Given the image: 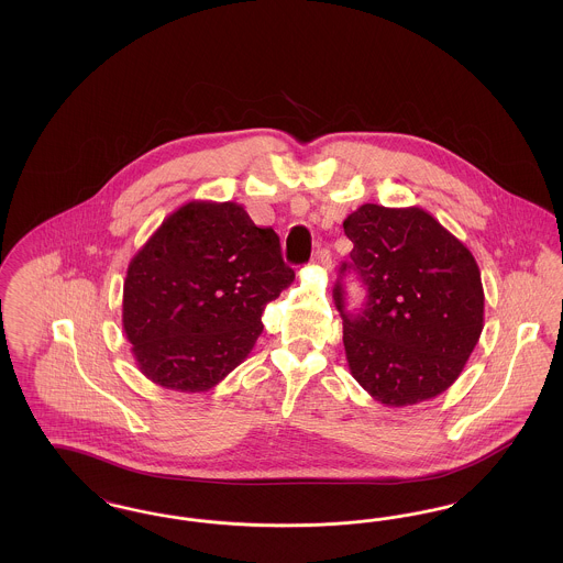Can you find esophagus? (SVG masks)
Listing matches in <instances>:
<instances>
[{
	"instance_id": "1",
	"label": "esophagus",
	"mask_w": 563,
	"mask_h": 563,
	"mask_svg": "<svg viewBox=\"0 0 563 563\" xmlns=\"http://www.w3.org/2000/svg\"><path fill=\"white\" fill-rule=\"evenodd\" d=\"M314 264L329 266V264H331V251H329V249H319V251L314 253Z\"/></svg>"
}]
</instances>
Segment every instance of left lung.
<instances>
[{
    "label": "left lung",
    "mask_w": 563,
    "mask_h": 563,
    "mask_svg": "<svg viewBox=\"0 0 563 563\" xmlns=\"http://www.w3.org/2000/svg\"><path fill=\"white\" fill-rule=\"evenodd\" d=\"M344 232L354 249L333 299L344 319L350 374L388 407L441 395L482 335L485 297L473 253L420 207L363 205ZM346 271L368 289L356 316L345 310Z\"/></svg>",
    "instance_id": "8db88e82"
}]
</instances>
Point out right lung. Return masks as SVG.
Segmentation results:
<instances>
[{
	"instance_id": "1",
	"label": "right lung",
	"mask_w": 563,
	"mask_h": 563,
	"mask_svg": "<svg viewBox=\"0 0 563 563\" xmlns=\"http://www.w3.org/2000/svg\"><path fill=\"white\" fill-rule=\"evenodd\" d=\"M294 278L278 234L241 205H184L126 272L122 324L139 369L170 390L213 388L246 358L266 303Z\"/></svg>"
}]
</instances>
